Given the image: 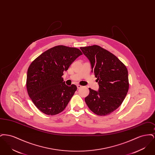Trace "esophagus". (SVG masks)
Instances as JSON below:
<instances>
[{
    "instance_id": "obj_1",
    "label": "esophagus",
    "mask_w": 155,
    "mask_h": 155,
    "mask_svg": "<svg viewBox=\"0 0 155 155\" xmlns=\"http://www.w3.org/2000/svg\"><path fill=\"white\" fill-rule=\"evenodd\" d=\"M77 88L78 89L81 88V87H82V86L80 85H79V84H78V85H77Z\"/></svg>"
}]
</instances>
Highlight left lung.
I'll return each instance as SVG.
<instances>
[{
	"instance_id": "left-lung-1",
	"label": "left lung",
	"mask_w": 155,
	"mask_h": 155,
	"mask_svg": "<svg viewBox=\"0 0 155 155\" xmlns=\"http://www.w3.org/2000/svg\"><path fill=\"white\" fill-rule=\"evenodd\" d=\"M97 78L99 90L89 89L85 98L89 109L98 116H106L123 103L129 88L128 70L113 54L98 45L81 47Z\"/></svg>"
}]
</instances>
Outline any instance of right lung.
<instances>
[{
	"label": "right lung",
	"instance_id": "obj_1",
	"mask_svg": "<svg viewBox=\"0 0 155 155\" xmlns=\"http://www.w3.org/2000/svg\"><path fill=\"white\" fill-rule=\"evenodd\" d=\"M75 48L59 45L42 53L28 67L27 89L37 108L47 115L64 110L77 90L66 85L62 75L75 59L82 55Z\"/></svg>",
	"mask_w": 155,
	"mask_h": 155
}]
</instances>
